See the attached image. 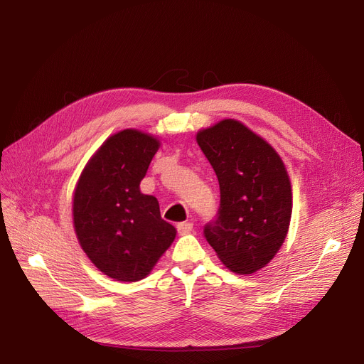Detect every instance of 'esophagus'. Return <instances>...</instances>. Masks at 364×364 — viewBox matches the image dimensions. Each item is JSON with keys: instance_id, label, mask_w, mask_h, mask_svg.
Returning a JSON list of instances; mask_svg holds the SVG:
<instances>
[{"instance_id": "obj_1", "label": "esophagus", "mask_w": 364, "mask_h": 364, "mask_svg": "<svg viewBox=\"0 0 364 364\" xmlns=\"http://www.w3.org/2000/svg\"><path fill=\"white\" fill-rule=\"evenodd\" d=\"M192 230H193V223L183 221V223H178V224H177V232H178L180 235H188Z\"/></svg>"}]
</instances>
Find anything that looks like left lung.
<instances>
[{"label":"left lung","instance_id":"obj_1","mask_svg":"<svg viewBox=\"0 0 364 364\" xmlns=\"http://www.w3.org/2000/svg\"><path fill=\"white\" fill-rule=\"evenodd\" d=\"M220 184L217 215L203 227L208 243L235 273L269 264L288 233L292 192L276 150L235 119L198 134Z\"/></svg>","mask_w":364,"mask_h":364}]
</instances>
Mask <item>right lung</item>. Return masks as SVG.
<instances>
[{
  "label": "right lung",
  "instance_id": "obj_1",
  "mask_svg": "<svg viewBox=\"0 0 364 364\" xmlns=\"http://www.w3.org/2000/svg\"><path fill=\"white\" fill-rule=\"evenodd\" d=\"M158 149L151 136L124 129L105 141L76 186V236L92 264L112 279H144L176 237L156 198L140 192Z\"/></svg>",
  "mask_w": 364,
  "mask_h": 364
}]
</instances>
